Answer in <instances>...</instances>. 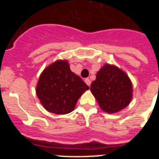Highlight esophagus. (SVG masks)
Listing matches in <instances>:
<instances>
[{"label":"esophagus","instance_id":"34e87169","mask_svg":"<svg viewBox=\"0 0 159 159\" xmlns=\"http://www.w3.org/2000/svg\"><path fill=\"white\" fill-rule=\"evenodd\" d=\"M85 83H86L88 86L90 87V85H91V83L92 82H91V80H90L89 79H85Z\"/></svg>","mask_w":159,"mask_h":159}]
</instances>
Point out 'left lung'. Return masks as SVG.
I'll return each mask as SVG.
<instances>
[{"label":"left lung","mask_w":159,"mask_h":159,"mask_svg":"<svg viewBox=\"0 0 159 159\" xmlns=\"http://www.w3.org/2000/svg\"><path fill=\"white\" fill-rule=\"evenodd\" d=\"M91 92L103 111L113 114L130 104L133 87L127 73L116 65L105 64L92 83Z\"/></svg>","instance_id":"left-lung-1"}]
</instances>
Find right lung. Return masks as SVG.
<instances>
[{
    "label": "right lung",
    "instance_id": "add662e5",
    "mask_svg": "<svg viewBox=\"0 0 159 159\" xmlns=\"http://www.w3.org/2000/svg\"><path fill=\"white\" fill-rule=\"evenodd\" d=\"M88 89L82 79L71 71L67 60H58L42 71L36 92L45 110L65 115L75 109L80 97Z\"/></svg>",
    "mask_w": 159,
    "mask_h": 159
}]
</instances>
